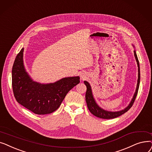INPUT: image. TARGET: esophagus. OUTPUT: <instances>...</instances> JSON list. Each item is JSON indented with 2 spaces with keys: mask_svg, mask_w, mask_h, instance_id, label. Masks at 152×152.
Segmentation results:
<instances>
[{
  "mask_svg": "<svg viewBox=\"0 0 152 152\" xmlns=\"http://www.w3.org/2000/svg\"><path fill=\"white\" fill-rule=\"evenodd\" d=\"M86 78V75H85V74H80V78L82 79V80H83V79H85Z\"/></svg>",
  "mask_w": 152,
  "mask_h": 152,
  "instance_id": "esophagus-1",
  "label": "esophagus"
}]
</instances>
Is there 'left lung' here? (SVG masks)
Instances as JSON below:
<instances>
[{"instance_id": "8db88e82", "label": "left lung", "mask_w": 152, "mask_h": 152, "mask_svg": "<svg viewBox=\"0 0 152 152\" xmlns=\"http://www.w3.org/2000/svg\"><path fill=\"white\" fill-rule=\"evenodd\" d=\"M134 56L135 57V59L137 63V66H138V80H137V88L135 92L134 95V96L131 100V103H129L128 106H127L125 109L119 111H115V112H112V111H106L103 109H102V107H100L97 103H96L95 99L93 98V95L92 94V90L91 86L89 84V83L86 81H84V83L86 86V91L85 94V99H86V104H87V107L88 108L89 111L90 113L93 114L95 116L102 118V119H113L117 117L120 116L122 114H124L126 113L130 108H131L134 102L135 99L136 98V96L137 95V93H138L139 88V84H140V66H139V62L138 60V58H137V56L136 54L135 50H134Z\"/></svg>"}]
</instances>
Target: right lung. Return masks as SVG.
Wrapping results in <instances>:
<instances>
[{"mask_svg": "<svg viewBox=\"0 0 152 152\" xmlns=\"http://www.w3.org/2000/svg\"><path fill=\"white\" fill-rule=\"evenodd\" d=\"M23 50L22 48L17 54L12 67L14 96L18 103L34 114L52 113L58 109L67 93L80 83V77H66L48 84L34 82L25 69Z\"/></svg>", "mask_w": 152, "mask_h": 152, "instance_id": "add662e5", "label": "right lung"}]
</instances>
